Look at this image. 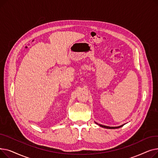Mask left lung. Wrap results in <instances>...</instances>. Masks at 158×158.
I'll list each match as a JSON object with an SVG mask.
<instances>
[{
  "mask_svg": "<svg viewBox=\"0 0 158 158\" xmlns=\"http://www.w3.org/2000/svg\"><path fill=\"white\" fill-rule=\"evenodd\" d=\"M99 126H100L101 127H104V128H107V129H118V128H120V127H122L123 125L120 126H118V127H109V126H106L100 125V124H99Z\"/></svg>",
  "mask_w": 158,
  "mask_h": 158,
  "instance_id": "left-lung-1",
  "label": "left lung"
}]
</instances>
